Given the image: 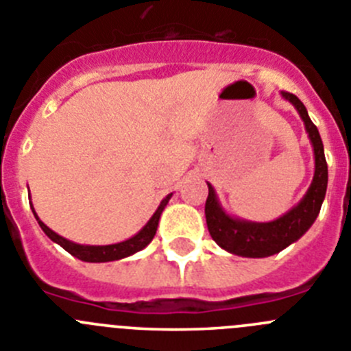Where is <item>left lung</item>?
<instances>
[{"mask_svg": "<svg viewBox=\"0 0 351 351\" xmlns=\"http://www.w3.org/2000/svg\"><path fill=\"white\" fill-rule=\"evenodd\" d=\"M284 98L291 101L294 109L304 123V130L308 133L310 143L313 147L315 156V173H313L312 185L308 186L306 194L294 208H291L286 215L274 221L258 223V221L241 220L237 216H230L221 208L218 195L211 183H208L209 194L206 199V223L211 234L213 241L220 245L221 250L232 254L244 258H267L271 254L280 253L287 245L303 237L313 221L319 216L322 202L326 199L327 191V162L324 156V143L319 135L315 124L308 116V110L303 101L293 93L282 91Z\"/></svg>", "mask_w": 351, "mask_h": 351, "instance_id": "left-lung-1", "label": "left lung"}]
</instances>
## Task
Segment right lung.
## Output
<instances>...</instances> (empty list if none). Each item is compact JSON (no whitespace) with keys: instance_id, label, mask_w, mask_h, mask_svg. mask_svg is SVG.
<instances>
[{"instance_id":"right-lung-1","label":"right lung","mask_w":351,"mask_h":351,"mask_svg":"<svg viewBox=\"0 0 351 351\" xmlns=\"http://www.w3.org/2000/svg\"><path fill=\"white\" fill-rule=\"evenodd\" d=\"M171 195L173 194H168L162 201H160L159 208L156 209L152 218L147 221L145 227H143L138 234H135L133 237L126 239V241L123 242H117V244H107V245L76 244V242H72L69 241V239L62 237V235H58L57 232H53L51 228H48L47 225L43 223V221L38 218V215H36L34 208H32V202H29V204H31L32 213H34L36 220H38L39 227L43 228V232H45L51 241L57 242L58 245H62L67 253H71L72 256H76L77 260L88 261V263H106V261H116V260H123V258L131 256V254L138 253V251H142L143 247H147V245L150 244V241H152L154 235H156L160 215H162V211H165L166 204L169 202Z\"/></svg>"}]
</instances>
